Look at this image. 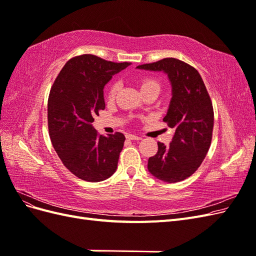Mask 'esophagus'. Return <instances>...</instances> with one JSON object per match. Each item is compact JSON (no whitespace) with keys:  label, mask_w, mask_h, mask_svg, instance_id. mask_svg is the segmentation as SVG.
Masks as SVG:
<instances>
[{"label":"esophagus","mask_w":256,"mask_h":256,"mask_svg":"<svg viewBox=\"0 0 256 256\" xmlns=\"http://www.w3.org/2000/svg\"><path fill=\"white\" fill-rule=\"evenodd\" d=\"M126 138H128V140H142L141 136H136V134H126Z\"/></svg>","instance_id":"esophagus-1"}]
</instances>
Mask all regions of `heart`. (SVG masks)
Listing matches in <instances>:
<instances>
[{"mask_svg": "<svg viewBox=\"0 0 256 256\" xmlns=\"http://www.w3.org/2000/svg\"><path fill=\"white\" fill-rule=\"evenodd\" d=\"M120 88V81H113L110 84L109 90H108V98L110 100H113L116 97V95L118 94ZM140 88H141L142 94L147 92H154L159 94L161 90V84L157 79L152 78V76H144V78L140 79Z\"/></svg>", "mask_w": 256, "mask_h": 256, "instance_id": "b5f03b06", "label": "heart"}]
</instances>
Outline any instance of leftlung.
<instances>
[{
	"label": "left lung",
	"mask_w": 256,
	"mask_h": 256,
	"mask_svg": "<svg viewBox=\"0 0 256 256\" xmlns=\"http://www.w3.org/2000/svg\"><path fill=\"white\" fill-rule=\"evenodd\" d=\"M144 70L164 72L172 85V99L164 122L175 129L168 146L158 142L148 159V171L166 182H182L202 164L212 144L214 108L205 84L194 67L174 58L138 65Z\"/></svg>",
	"instance_id": "1"
}]
</instances>
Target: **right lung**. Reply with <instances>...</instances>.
I'll use <instances>...</instances> for the list:
<instances>
[{
	"instance_id": "add662e5",
	"label": "right lung",
	"mask_w": 256,
	"mask_h": 256,
	"mask_svg": "<svg viewBox=\"0 0 256 256\" xmlns=\"http://www.w3.org/2000/svg\"><path fill=\"white\" fill-rule=\"evenodd\" d=\"M130 64L92 54L74 56L62 68L50 90L48 128L52 145L63 164L82 180L102 182L118 168L125 136L98 134L92 122L106 108L104 85Z\"/></svg>"
}]
</instances>
